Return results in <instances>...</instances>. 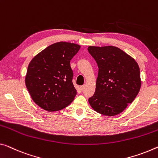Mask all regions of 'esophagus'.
<instances>
[{"label": "esophagus", "mask_w": 158, "mask_h": 158, "mask_svg": "<svg viewBox=\"0 0 158 158\" xmlns=\"http://www.w3.org/2000/svg\"><path fill=\"white\" fill-rule=\"evenodd\" d=\"M85 85H83L81 86V87H80V88H81V91H83L84 89H85Z\"/></svg>", "instance_id": "obj_1"}]
</instances>
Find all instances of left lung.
<instances>
[{
    "instance_id": "left-lung-1",
    "label": "left lung",
    "mask_w": 158,
    "mask_h": 158,
    "mask_svg": "<svg viewBox=\"0 0 158 158\" xmlns=\"http://www.w3.org/2000/svg\"><path fill=\"white\" fill-rule=\"evenodd\" d=\"M99 71L94 94L89 103L94 111L105 116H115L132 103L141 85L137 62L119 48L89 47Z\"/></svg>"
}]
</instances>
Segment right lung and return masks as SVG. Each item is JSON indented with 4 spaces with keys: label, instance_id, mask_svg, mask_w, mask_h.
<instances>
[{
    "label": "right lung",
    "instance_id": "obj_1",
    "mask_svg": "<svg viewBox=\"0 0 158 158\" xmlns=\"http://www.w3.org/2000/svg\"><path fill=\"white\" fill-rule=\"evenodd\" d=\"M81 46L60 42L48 46L30 63L25 84L33 101L48 111H59L73 100L77 91L73 84L70 62Z\"/></svg>",
    "mask_w": 158,
    "mask_h": 158
}]
</instances>
